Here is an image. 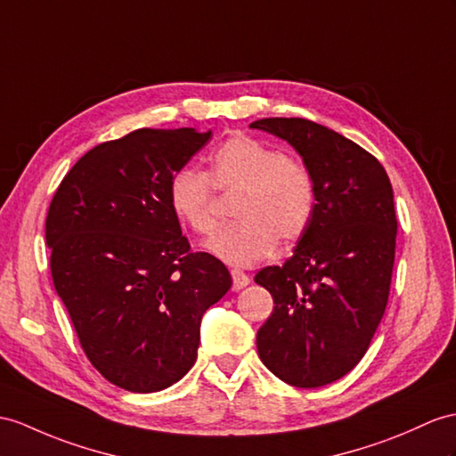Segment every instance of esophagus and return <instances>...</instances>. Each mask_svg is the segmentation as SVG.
Instances as JSON below:
<instances>
[{
    "mask_svg": "<svg viewBox=\"0 0 456 456\" xmlns=\"http://www.w3.org/2000/svg\"><path fill=\"white\" fill-rule=\"evenodd\" d=\"M232 282H234V290H241L249 284V276L240 269H232Z\"/></svg>",
    "mask_w": 456,
    "mask_h": 456,
    "instance_id": "1",
    "label": "esophagus"
}]
</instances>
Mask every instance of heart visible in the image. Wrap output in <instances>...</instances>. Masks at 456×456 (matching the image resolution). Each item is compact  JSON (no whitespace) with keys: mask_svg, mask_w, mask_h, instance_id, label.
Wrapping results in <instances>:
<instances>
[{"mask_svg":"<svg viewBox=\"0 0 456 456\" xmlns=\"http://www.w3.org/2000/svg\"><path fill=\"white\" fill-rule=\"evenodd\" d=\"M213 187L222 193L238 191L232 207L238 220L207 241V249L230 265H253L279 240H299L315 215L317 190L307 164L249 135L222 142L208 160L207 175L182 168L170 177L172 213L197 234H210L216 226Z\"/></svg>","mask_w":456,"mask_h":456,"instance_id":"1","label":"heart"}]
</instances>
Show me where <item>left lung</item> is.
Wrapping results in <instances>:
<instances>
[{"mask_svg": "<svg viewBox=\"0 0 456 456\" xmlns=\"http://www.w3.org/2000/svg\"><path fill=\"white\" fill-rule=\"evenodd\" d=\"M249 127L290 142L317 190L292 257L255 274L274 299L257 352L284 383L323 387L356 368L383 319L396 246L393 187L373 154L315 121L265 118Z\"/></svg>", "mask_w": 456, "mask_h": 456, "instance_id": "left-lung-1", "label": "left lung"}]
</instances>
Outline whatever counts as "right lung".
I'll return each mask as SVG.
<instances>
[{"label":"right lung","mask_w":456,"mask_h":456,"mask_svg":"<svg viewBox=\"0 0 456 456\" xmlns=\"http://www.w3.org/2000/svg\"><path fill=\"white\" fill-rule=\"evenodd\" d=\"M213 133L131 131L63 177L46 243L55 292L110 383L157 393L193 368L201 319L232 286L224 263L191 251L168 203L170 177Z\"/></svg>","instance_id":"right-lung-1"}]
</instances>
